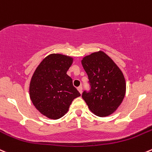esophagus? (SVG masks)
<instances>
[{
    "mask_svg": "<svg viewBox=\"0 0 152 152\" xmlns=\"http://www.w3.org/2000/svg\"><path fill=\"white\" fill-rule=\"evenodd\" d=\"M77 90H78V91H79V92L80 93V94H82V86L78 87Z\"/></svg>",
    "mask_w": 152,
    "mask_h": 152,
    "instance_id": "34e87169",
    "label": "esophagus"
}]
</instances>
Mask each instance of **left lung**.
Here are the masks:
<instances>
[{
  "instance_id": "8db88e82",
  "label": "left lung",
  "mask_w": 152,
  "mask_h": 152,
  "mask_svg": "<svg viewBox=\"0 0 152 152\" xmlns=\"http://www.w3.org/2000/svg\"><path fill=\"white\" fill-rule=\"evenodd\" d=\"M82 64L91 87L89 93L84 91L82 98L91 111L100 117L113 113L126 95V79L122 70L103 51L85 56Z\"/></svg>"
}]
</instances>
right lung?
I'll list each match as a JSON object with an SVG mask.
<instances>
[{
  "mask_svg": "<svg viewBox=\"0 0 152 152\" xmlns=\"http://www.w3.org/2000/svg\"><path fill=\"white\" fill-rule=\"evenodd\" d=\"M73 58L52 53L45 57L32 74L29 97L35 108L52 120L61 118L68 111L74 99L81 94L67 74Z\"/></svg>",
  "mask_w": 152,
  "mask_h": 152,
  "instance_id": "add662e5",
  "label": "right lung"
}]
</instances>
